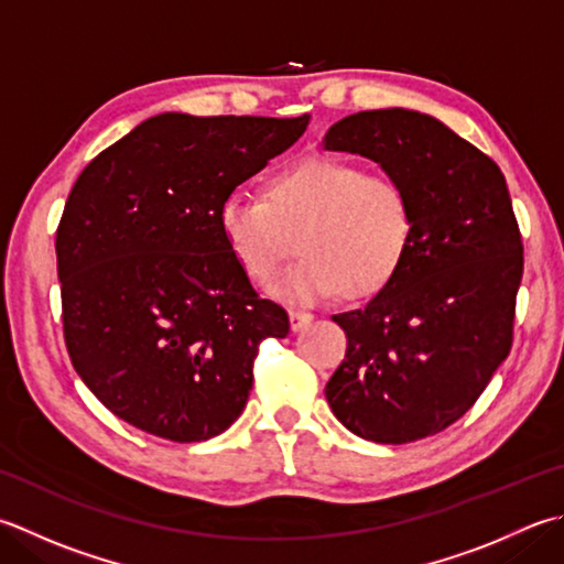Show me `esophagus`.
Returning <instances> with one entry per match:
<instances>
[{"mask_svg":"<svg viewBox=\"0 0 564 564\" xmlns=\"http://www.w3.org/2000/svg\"><path fill=\"white\" fill-rule=\"evenodd\" d=\"M289 317H291V329H295V333H297V329H303V327L313 323V315L303 313V311H291Z\"/></svg>","mask_w":564,"mask_h":564,"instance_id":"34e87169","label":"esophagus"}]
</instances>
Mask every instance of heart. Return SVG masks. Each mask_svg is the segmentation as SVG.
I'll list each match as a JSON object with an SVG mask.
<instances>
[{
    "label": "heart",
    "instance_id": "heart-1",
    "mask_svg": "<svg viewBox=\"0 0 564 564\" xmlns=\"http://www.w3.org/2000/svg\"><path fill=\"white\" fill-rule=\"evenodd\" d=\"M217 223L229 253L257 283L271 281L301 247L305 257L271 285L275 297L291 303L325 301L339 289L347 297L383 291L415 235L411 193L399 178L335 156L279 171L267 197L227 195Z\"/></svg>",
    "mask_w": 564,
    "mask_h": 564
}]
</instances>
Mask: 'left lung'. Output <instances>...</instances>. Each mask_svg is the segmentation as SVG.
<instances>
[{
    "mask_svg": "<svg viewBox=\"0 0 564 564\" xmlns=\"http://www.w3.org/2000/svg\"><path fill=\"white\" fill-rule=\"evenodd\" d=\"M327 151L381 163L413 200L415 235L395 279L333 315L347 355L325 386L351 433L383 445L443 433L477 403L513 345L523 241L509 185L487 153L411 109L349 115Z\"/></svg>",
    "mask_w": 564,
    "mask_h": 564,
    "instance_id": "left-lung-1",
    "label": "left lung"
}]
</instances>
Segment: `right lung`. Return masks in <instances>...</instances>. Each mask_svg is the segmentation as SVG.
Listing matches in <instances>:
<instances>
[{
  "label": "right lung",
  "instance_id": "right-lung-1",
  "mask_svg": "<svg viewBox=\"0 0 564 564\" xmlns=\"http://www.w3.org/2000/svg\"><path fill=\"white\" fill-rule=\"evenodd\" d=\"M307 115L151 117L77 175L55 231L63 337L121 421L203 443L245 411L253 359L289 313L259 297L219 205L303 137Z\"/></svg>",
  "mask_w": 564,
  "mask_h": 564
}]
</instances>
